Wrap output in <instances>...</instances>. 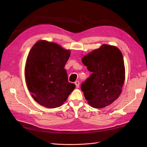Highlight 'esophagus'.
<instances>
[{
	"instance_id": "esophagus-1",
	"label": "esophagus",
	"mask_w": 147,
	"mask_h": 147,
	"mask_svg": "<svg viewBox=\"0 0 147 147\" xmlns=\"http://www.w3.org/2000/svg\"><path fill=\"white\" fill-rule=\"evenodd\" d=\"M75 84H76V86L77 88H79V84H80V83L79 81H76L75 82Z\"/></svg>"
}]
</instances>
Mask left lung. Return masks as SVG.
Listing matches in <instances>:
<instances>
[{
  "label": "left lung",
  "mask_w": 147,
  "mask_h": 147,
  "mask_svg": "<svg viewBox=\"0 0 147 147\" xmlns=\"http://www.w3.org/2000/svg\"><path fill=\"white\" fill-rule=\"evenodd\" d=\"M92 74L81 84L88 104L101 109L112 104L121 92L125 79L123 55L115 46L103 45L82 58Z\"/></svg>",
  "instance_id": "left-lung-1"
}]
</instances>
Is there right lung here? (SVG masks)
Listing matches in <instances>:
<instances>
[{
	"mask_svg": "<svg viewBox=\"0 0 147 147\" xmlns=\"http://www.w3.org/2000/svg\"><path fill=\"white\" fill-rule=\"evenodd\" d=\"M70 52L45 40L34 45L29 52L25 67L28 90L40 105L49 109L61 106L74 89L68 82L65 65Z\"/></svg>",
	"mask_w": 147,
	"mask_h": 147,
	"instance_id": "1",
	"label": "right lung"
}]
</instances>
